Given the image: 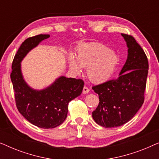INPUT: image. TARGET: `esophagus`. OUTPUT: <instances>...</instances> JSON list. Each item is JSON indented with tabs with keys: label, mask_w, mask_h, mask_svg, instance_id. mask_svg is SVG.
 <instances>
[{
	"label": "esophagus",
	"mask_w": 159,
	"mask_h": 159,
	"mask_svg": "<svg viewBox=\"0 0 159 159\" xmlns=\"http://www.w3.org/2000/svg\"><path fill=\"white\" fill-rule=\"evenodd\" d=\"M89 91H90V90H89L88 87L84 86L83 88V90H82V93H83V94H87V93H89Z\"/></svg>",
	"instance_id": "34e87169"
}]
</instances>
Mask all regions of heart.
<instances>
[{"label": "heart", "mask_w": 159, "mask_h": 159, "mask_svg": "<svg viewBox=\"0 0 159 159\" xmlns=\"http://www.w3.org/2000/svg\"><path fill=\"white\" fill-rule=\"evenodd\" d=\"M119 62L114 51L101 43L82 44L78 47L75 58L68 57L69 68L75 73H80L86 68L87 76L91 82L101 83L111 77Z\"/></svg>", "instance_id": "b5f03b06"}]
</instances>
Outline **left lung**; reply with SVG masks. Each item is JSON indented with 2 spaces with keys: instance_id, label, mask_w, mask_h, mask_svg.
Segmentation results:
<instances>
[{
  "instance_id": "left-lung-1",
  "label": "left lung",
  "mask_w": 159,
  "mask_h": 159,
  "mask_svg": "<svg viewBox=\"0 0 159 159\" xmlns=\"http://www.w3.org/2000/svg\"><path fill=\"white\" fill-rule=\"evenodd\" d=\"M127 50V59L115 80L93 86L99 104L93 111L98 125L111 128L125 125L137 114L144 102L148 61L140 45L131 35L121 34Z\"/></svg>"
}]
</instances>
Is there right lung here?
Listing matches in <instances>:
<instances>
[{"label":"right lung","mask_w":159,"mask_h":159,"mask_svg":"<svg viewBox=\"0 0 159 159\" xmlns=\"http://www.w3.org/2000/svg\"><path fill=\"white\" fill-rule=\"evenodd\" d=\"M48 38L50 34H38L24 41L14 56L11 74L19 113L32 125L43 129H52L64 122L69 103L81 95L84 87L83 80L64 76L42 90L32 88L26 82L21 72V61L31 50Z\"/></svg>","instance_id":"right-lung-1"}]
</instances>
